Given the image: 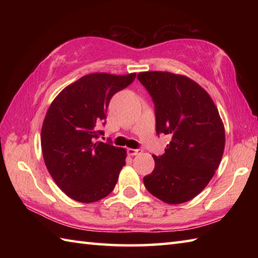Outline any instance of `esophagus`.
<instances>
[{"label": "esophagus", "mask_w": 258, "mask_h": 258, "mask_svg": "<svg viewBox=\"0 0 258 258\" xmlns=\"http://www.w3.org/2000/svg\"><path fill=\"white\" fill-rule=\"evenodd\" d=\"M127 153H128V155H131V156H135V155L141 154L142 150H140V149H138V150H135V149H128V150H127Z\"/></svg>", "instance_id": "esophagus-1"}]
</instances>
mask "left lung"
<instances>
[{"label": "left lung", "mask_w": 258, "mask_h": 258, "mask_svg": "<svg viewBox=\"0 0 258 258\" xmlns=\"http://www.w3.org/2000/svg\"><path fill=\"white\" fill-rule=\"evenodd\" d=\"M138 79L155 106L156 133L171 136L165 153L143 178L152 195L180 204L199 195L220 165L225 128L208 93L187 76L141 72Z\"/></svg>", "instance_id": "left-lung-1"}]
</instances>
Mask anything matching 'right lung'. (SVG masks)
I'll return each mask as SVG.
<instances>
[{
  "instance_id": "add662e5",
  "label": "right lung",
  "mask_w": 258,
  "mask_h": 258,
  "mask_svg": "<svg viewBox=\"0 0 258 258\" xmlns=\"http://www.w3.org/2000/svg\"><path fill=\"white\" fill-rule=\"evenodd\" d=\"M136 73H92L59 93L47 109L41 146L47 171L65 194L81 203L97 202L114 189L126 150L96 142L112 96Z\"/></svg>"
}]
</instances>
